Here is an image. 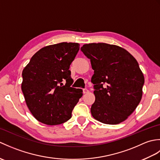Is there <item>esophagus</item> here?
<instances>
[{
  "instance_id": "34e87169",
  "label": "esophagus",
  "mask_w": 160,
  "mask_h": 160,
  "mask_svg": "<svg viewBox=\"0 0 160 160\" xmlns=\"http://www.w3.org/2000/svg\"><path fill=\"white\" fill-rule=\"evenodd\" d=\"M88 92H89V90H88L87 89H83V93H87Z\"/></svg>"
}]
</instances>
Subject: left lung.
I'll use <instances>...</instances> for the list:
<instances>
[{
    "label": "left lung",
    "mask_w": 160,
    "mask_h": 160,
    "mask_svg": "<svg viewBox=\"0 0 160 160\" xmlns=\"http://www.w3.org/2000/svg\"><path fill=\"white\" fill-rule=\"evenodd\" d=\"M80 49L94 71L92 116L107 124L127 120L140 102L144 84L137 60L124 49L107 43L86 44Z\"/></svg>",
    "instance_id": "obj_1"
}]
</instances>
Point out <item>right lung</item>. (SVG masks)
I'll return each instance as SVG.
<instances>
[{
	"label": "right lung",
	"instance_id": "add662e5",
	"mask_svg": "<svg viewBox=\"0 0 160 160\" xmlns=\"http://www.w3.org/2000/svg\"><path fill=\"white\" fill-rule=\"evenodd\" d=\"M79 49L80 44L74 42L45 47L22 71L21 88L26 104L43 124L57 125L69 120L82 96V89L71 87L69 70Z\"/></svg>",
	"mask_w": 160,
	"mask_h": 160
}]
</instances>
